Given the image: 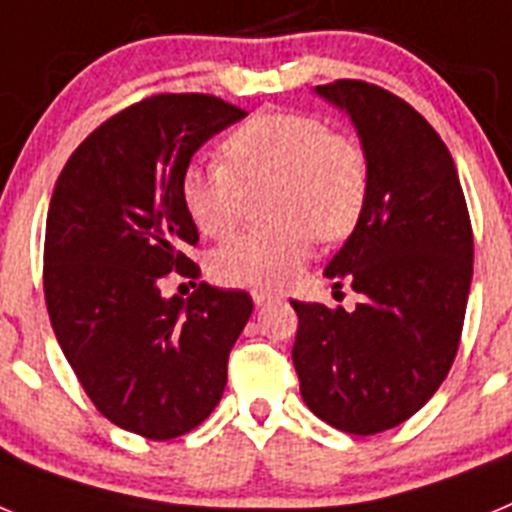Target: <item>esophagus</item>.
<instances>
[{
  "label": "esophagus",
  "mask_w": 512,
  "mask_h": 512,
  "mask_svg": "<svg viewBox=\"0 0 512 512\" xmlns=\"http://www.w3.org/2000/svg\"><path fill=\"white\" fill-rule=\"evenodd\" d=\"M253 302H256V305H266V302H271V300H274V297H271V295H266V292H253Z\"/></svg>",
  "instance_id": "obj_1"
}]
</instances>
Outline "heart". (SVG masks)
Returning <instances> with one entry per match:
<instances>
[{"mask_svg": "<svg viewBox=\"0 0 512 512\" xmlns=\"http://www.w3.org/2000/svg\"><path fill=\"white\" fill-rule=\"evenodd\" d=\"M225 166H189L182 202L207 238H223L246 215L253 194L271 192L274 225L235 235L217 248L210 269L223 284L282 289L312 256L315 233L341 241L359 223L369 194V161L351 135L320 117L264 112L220 146Z\"/></svg>", "mask_w": 512, "mask_h": 512, "instance_id": "heart-1", "label": "heart"}]
</instances>
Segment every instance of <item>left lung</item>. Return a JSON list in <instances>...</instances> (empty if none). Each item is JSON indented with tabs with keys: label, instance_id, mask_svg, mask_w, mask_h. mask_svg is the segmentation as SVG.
Here are the masks:
<instances>
[{
	"label": "left lung",
	"instance_id": "1",
	"mask_svg": "<svg viewBox=\"0 0 512 512\" xmlns=\"http://www.w3.org/2000/svg\"><path fill=\"white\" fill-rule=\"evenodd\" d=\"M315 92L354 122L369 194L354 233L325 266L354 312L292 300L302 400L328 425L372 436L418 413L449 374L472 284V223L454 158L405 99L341 79Z\"/></svg>",
	"mask_w": 512,
	"mask_h": 512
}]
</instances>
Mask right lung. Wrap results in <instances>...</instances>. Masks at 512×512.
I'll use <instances>...</instances> for the list:
<instances>
[{
    "mask_svg": "<svg viewBox=\"0 0 512 512\" xmlns=\"http://www.w3.org/2000/svg\"><path fill=\"white\" fill-rule=\"evenodd\" d=\"M248 112L210 94H156L102 122L63 166L45 220L43 289L61 351L94 408L153 441L215 410L248 323L246 292L200 282L164 297L169 271L200 277L182 176L202 143Z\"/></svg>",
    "mask_w": 512,
    "mask_h": 512,
    "instance_id": "1",
    "label": "right lung"
}]
</instances>
